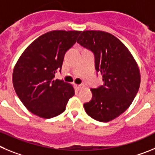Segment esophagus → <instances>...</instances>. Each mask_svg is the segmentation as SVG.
Listing matches in <instances>:
<instances>
[{"label":"esophagus","mask_w":155,"mask_h":155,"mask_svg":"<svg viewBox=\"0 0 155 155\" xmlns=\"http://www.w3.org/2000/svg\"><path fill=\"white\" fill-rule=\"evenodd\" d=\"M75 87L77 89V90H80V89H82V88H83V85H77L76 84L75 85Z\"/></svg>","instance_id":"1"}]
</instances>
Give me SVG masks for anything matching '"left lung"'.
<instances>
[{
  "label": "left lung",
  "instance_id": "8db88e82",
  "mask_svg": "<svg viewBox=\"0 0 155 155\" xmlns=\"http://www.w3.org/2000/svg\"><path fill=\"white\" fill-rule=\"evenodd\" d=\"M77 42L94 54L95 68L104 85L91 89L92 100L83 104L93 119L108 122L126 110L138 92L140 70L136 61L117 38L102 31H84Z\"/></svg>",
  "mask_w": 155,
  "mask_h": 155
}]
</instances>
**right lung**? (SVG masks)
Instances as JSON below:
<instances>
[{"instance_id": "add662e5", "label": "right lung", "mask_w": 155, "mask_h": 155, "mask_svg": "<svg viewBox=\"0 0 155 155\" xmlns=\"http://www.w3.org/2000/svg\"><path fill=\"white\" fill-rule=\"evenodd\" d=\"M81 31H51L35 40L17 62L13 86L30 112L49 119L64 112L74 89L63 80H54L61 72L65 52L73 46Z\"/></svg>"}]
</instances>
